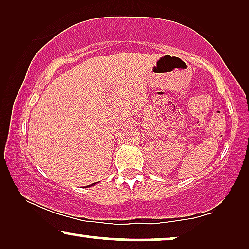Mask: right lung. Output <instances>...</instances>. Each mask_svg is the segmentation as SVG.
Returning a JSON list of instances; mask_svg holds the SVG:
<instances>
[{"instance_id": "right-lung-1", "label": "right lung", "mask_w": 249, "mask_h": 249, "mask_svg": "<svg viewBox=\"0 0 249 249\" xmlns=\"http://www.w3.org/2000/svg\"><path fill=\"white\" fill-rule=\"evenodd\" d=\"M90 186H94V183H93V185H90ZM87 187H89V186H87Z\"/></svg>"}]
</instances>
